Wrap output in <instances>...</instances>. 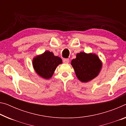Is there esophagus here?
I'll return each mask as SVG.
<instances>
[{
	"instance_id": "1",
	"label": "esophagus",
	"mask_w": 126,
	"mask_h": 126,
	"mask_svg": "<svg viewBox=\"0 0 126 126\" xmlns=\"http://www.w3.org/2000/svg\"><path fill=\"white\" fill-rule=\"evenodd\" d=\"M63 62L64 63H68L69 62V59L68 58H65L63 59Z\"/></svg>"
}]
</instances>
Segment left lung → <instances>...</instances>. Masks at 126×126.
Returning a JSON list of instances; mask_svg holds the SVG:
<instances>
[{"mask_svg": "<svg viewBox=\"0 0 126 126\" xmlns=\"http://www.w3.org/2000/svg\"><path fill=\"white\" fill-rule=\"evenodd\" d=\"M71 65L79 81L87 82L95 79L100 72L102 63L94 53L80 52L71 61Z\"/></svg>", "mask_w": 126, "mask_h": 126, "instance_id": "left-lung-1", "label": "left lung"}]
</instances>
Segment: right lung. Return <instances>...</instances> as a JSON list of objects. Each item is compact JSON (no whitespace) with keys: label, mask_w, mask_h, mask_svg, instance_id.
Segmentation results:
<instances>
[{"label":"right lung","mask_w":126,"mask_h":126,"mask_svg":"<svg viewBox=\"0 0 126 126\" xmlns=\"http://www.w3.org/2000/svg\"><path fill=\"white\" fill-rule=\"evenodd\" d=\"M62 63L61 58L54 55L53 53L45 51L37 55L32 60L33 69L39 76L48 79L53 76L58 65Z\"/></svg>","instance_id":"obj_1"}]
</instances>
